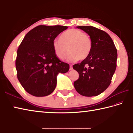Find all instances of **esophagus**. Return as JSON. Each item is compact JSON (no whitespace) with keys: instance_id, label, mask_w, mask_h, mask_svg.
<instances>
[{"instance_id":"1","label":"esophagus","mask_w":133,"mask_h":133,"mask_svg":"<svg viewBox=\"0 0 133 133\" xmlns=\"http://www.w3.org/2000/svg\"><path fill=\"white\" fill-rule=\"evenodd\" d=\"M73 69V67L72 65H70V68H69V70H72Z\"/></svg>"}]
</instances>
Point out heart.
<instances>
[{
    "label": "heart",
    "instance_id": "b5f03b06",
    "mask_svg": "<svg viewBox=\"0 0 133 133\" xmlns=\"http://www.w3.org/2000/svg\"><path fill=\"white\" fill-rule=\"evenodd\" d=\"M53 48L56 56L61 59L66 57L69 50L68 61L75 62L88 57L92 50V41L84 32L71 29L62 33L59 39L53 41Z\"/></svg>",
    "mask_w": 133,
    "mask_h": 133
}]
</instances>
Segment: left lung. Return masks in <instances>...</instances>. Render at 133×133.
<instances>
[{
	"label": "left lung",
	"instance_id": "obj_1",
	"mask_svg": "<svg viewBox=\"0 0 133 133\" xmlns=\"http://www.w3.org/2000/svg\"><path fill=\"white\" fill-rule=\"evenodd\" d=\"M77 28L89 35L92 50L87 58L73 66L79 74L74 85L83 96H97L104 92L111 82L116 68L117 50L106 32L93 26H78Z\"/></svg>",
	"mask_w": 133,
	"mask_h": 133
}]
</instances>
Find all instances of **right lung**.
<instances>
[{"label":"right lung","mask_w":133,"mask_h":133,"mask_svg":"<svg viewBox=\"0 0 133 133\" xmlns=\"http://www.w3.org/2000/svg\"><path fill=\"white\" fill-rule=\"evenodd\" d=\"M67 29L59 25L38 26L26 34L19 46L15 61L17 77L32 96L51 94L56 88L57 75L69 70V64L59 60L53 48L56 37Z\"/></svg>","instance_id":"obj_1"}]
</instances>
